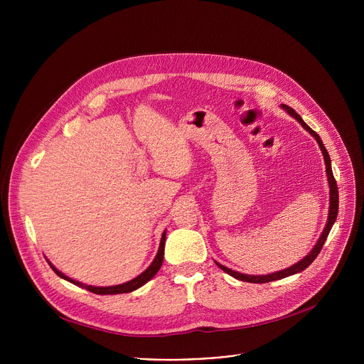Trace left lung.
<instances>
[{
	"label": "left lung",
	"instance_id": "8db88e82",
	"mask_svg": "<svg viewBox=\"0 0 364 364\" xmlns=\"http://www.w3.org/2000/svg\"><path fill=\"white\" fill-rule=\"evenodd\" d=\"M280 106H282L283 110L288 112L292 118H295V119L302 125L304 129H307V131L311 134V136L316 139V141H317V144H318L321 153H323L324 165H326L328 183H329V213H328V221H326V225H324L323 232H321V235H320V237H318L317 243L314 245L313 250H311L307 255H305L301 261H298L296 264L288 267V269H284V270H280V272H276V273H270V274H264V276H251V274L237 273V272H235V270H232V269H227L225 265H223V264H220V262L215 261V264L220 267V269H221L223 272H225L227 274H230L232 277H235V279H237V280L250 282V283H267V282L280 280V279H284V277H288V276H292V274H296V273L304 272V270L307 269V267L316 259V257L320 254L321 247H323V245H324V240L328 239V235H329V232H331V228H332L333 223L336 221V215H338V206H339V205H338V203H339L338 186H336V181H335V178H333V172H332V166H331V158H329V153H328L326 147H324L321 139L318 137V134H317L316 131H313L307 124H305V122L302 121V118L299 117V114H298L292 107L286 106V105H280Z\"/></svg>",
	"mask_w": 364,
	"mask_h": 364
}]
</instances>
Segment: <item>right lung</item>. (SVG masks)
<instances>
[{"mask_svg":"<svg viewBox=\"0 0 364 364\" xmlns=\"http://www.w3.org/2000/svg\"><path fill=\"white\" fill-rule=\"evenodd\" d=\"M165 239H166V230L162 233L161 243H159V250H158V254H156L155 259L151 261V264L147 267V269H146L141 274H139L137 277H134L132 280L125 282V283H122V284H114V286H91V284H85V283H82V282H78V280H73V279L68 277V276H66V274H63L60 270H57L55 267H54L48 259H47V261H48L50 267H51L53 272H54L57 276L62 277V279H65V280H68V282H70V283H73V284H76V286H80V288L87 289V291L92 292V294H97V295H117V294H127V292H132V291H136V289L141 288L143 284H146L151 277H155V274L159 272L161 265H162V262H164Z\"/></svg>","mask_w":364,"mask_h":364,"instance_id":"add662e5","label":"right lung"}]
</instances>
